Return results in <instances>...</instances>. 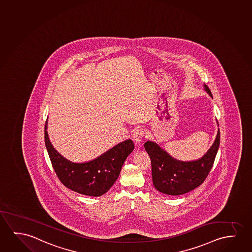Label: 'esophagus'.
Masks as SVG:
<instances>
[{
	"instance_id": "obj_1",
	"label": "esophagus",
	"mask_w": 252,
	"mask_h": 252,
	"mask_svg": "<svg viewBox=\"0 0 252 252\" xmlns=\"http://www.w3.org/2000/svg\"><path fill=\"white\" fill-rule=\"evenodd\" d=\"M144 134H145V132L143 131V129H140V128L135 129L132 132V139L134 140V142L136 144H139L141 142V140L144 138Z\"/></svg>"
}]
</instances>
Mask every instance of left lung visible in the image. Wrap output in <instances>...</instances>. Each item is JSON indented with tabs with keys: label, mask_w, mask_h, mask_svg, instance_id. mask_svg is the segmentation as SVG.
I'll list each match as a JSON object with an SVG mask.
<instances>
[{
	"label": "left lung",
	"mask_w": 252,
	"mask_h": 252,
	"mask_svg": "<svg viewBox=\"0 0 252 252\" xmlns=\"http://www.w3.org/2000/svg\"><path fill=\"white\" fill-rule=\"evenodd\" d=\"M204 91L212 97V92L204 85ZM220 144V131L211 148L197 160L176 159L157 143L148 140L145 149L152 164V178L154 186L162 193L179 196L194 190L203 184L212 168Z\"/></svg>",
	"instance_id": "1"
}]
</instances>
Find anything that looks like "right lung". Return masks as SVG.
<instances>
[{"label": "right lung", "instance_id": "add662e5", "mask_svg": "<svg viewBox=\"0 0 252 252\" xmlns=\"http://www.w3.org/2000/svg\"><path fill=\"white\" fill-rule=\"evenodd\" d=\"M47 129L48 120L45 123V145L56 175L68 189L86 196L99 197L108 191L119 178L125 160L134 149L132 140L126 139L94 159L74 163L55 149Z\"/></svg>", "mask_w": 252, "mask_h": 252}]
</instances>
